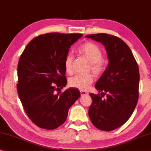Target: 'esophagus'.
<instances>
[{"mask_svg": "<svg viewBox=\"0 0 151 151\" xmlns=\"http://www.w3.org/2000/svg\"><path fill=\"white\" fill-rule=\"evenodd\" d=\"M80 93H81V96H83V95H88V92L85 91H82V90L80 91Z\"/></svg>", "mask_w": 151, "mask_h": 151, "instance_id": "obj_1", "label": "esophagus"}]
</instances>
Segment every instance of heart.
Here are the masks:
<instances>
[{
    "mask_svg": "<svg viewBox=\"0 0 151 151\" xmlns=\"http://www.w3.org/2000/svg\"><path fill=\"white\" fill-rule=\"evenodd\" d=\"M77 52L82 54L90 63V68L95 75H99L104 70V63L101 60L102 52L97 45L91 42H87L78 47ZM73 57L71 54L66 55L64 64L67 73H72V63ZM95 77L92 74L85 75H76L69 79V85L72 87L82 91L87 90L94 82Z\"/></svg>",
    "mask_w": 151,
    "mask_h": 151,
    "instance_id": "heart-1",
    "label": "heart"
}]
</instances>
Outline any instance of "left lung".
Masks as SVG:
<instances>
[{
    "mask_svg": "<svg viewBox=\"0 0 151 151\" xmlns=\"http://www.w3.org/2000/svg\"><path fill=\"white\" fill-rule=\"evenodd\" d=\"M85 37L101 43L109 60L95 85L101 96L90 93L92 104L88 116L99 130H114L126 122L137 104L140 81L138 64L130 47L120 38L106 33Z\"/></svg>",
    "mask_w": 151,
    "mask_h": 151,
    "instance_id": "8db88e82",
    "label": "left lung"
}]
</instances>
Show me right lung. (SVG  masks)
Returning <instances> with one entry per match:
<instances>
[{"mask_svg":"<svg viewBox=\"0 0 151 151\" xmlns=\"http://www.w3.org/2000/svg\"><path fill=\"white\" fill-rule=\"evenodd\" d=\"M80 33H50L33 39L17 66V92L29 118L38 127L53 130L64 123L68 109L81 96L70 88L55 93L67 83L64 59Z\"/></svg>","mask_w":151,"mask_h":151,"instance_id":"right-lung-1","label":"right lung"}]
</instances>
